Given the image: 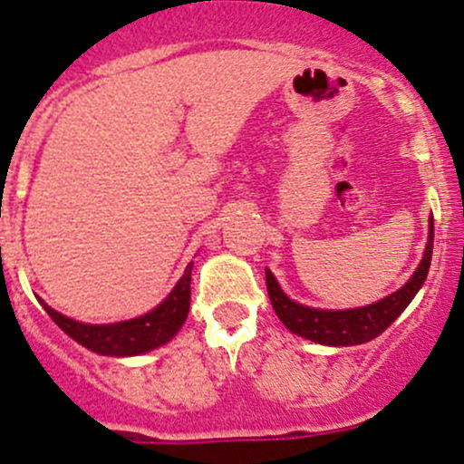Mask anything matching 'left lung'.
<instances>
[{
  "instance_id": "obj_1",
  "label": "left lung",
  "mask_w": 464,
  "mask_h": 464,
  "mask_svg": "<svg viewBox=\"0 0 464 464\" xmlns=\"http://www.w3.org/2000/svg\"><path fill=\"white\" fill-rule=\"evenodd\" d=\"M431 247H434V218L430 217L428 246H425L423 258H420L416 272L410 276V280L403 287L386 295V298L372 302V304L357 306V309H315V306L300 304V302L291 300L280 289L276 276L269 269H265L269 300H272V306L276 315L280 317V322L291 333L304 337V340L324 346L366 344V342L382 335L403 314L405 306L419 294V289L423 287L430 272Z\"/></svg>"
}]
</instances>
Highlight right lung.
Returning a JSON list of instances; mask_svg holds the SVG:
<instances>
[{
    "label": "right lung",
    "instance_id": "right-lung-1",
    "mask_svg": "<svg viewBox=\"0 0 464 464\" xmlns=\"http://www.w3.org/2000/svg\"><path fill=\"white\" fill-rule=\"evenodd\" d=\"M190 274L192 263H188V267H186L184 276L177 280L173 291L155 309L140 317H133V320L113 322V324L76 322L54 311L44 300L39 302L48 311L52 320L59 324V329L67 333L81 346H85L87 351L107 357H133L164 346L184 326L190 309Z\"/></svg>",
    "mask_w": 464,
    "mask_h": 464
}]
</instances>
